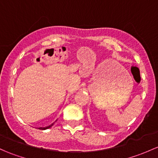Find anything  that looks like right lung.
I'll return each mask as SVG.
<instances>
[{"instance_id":"1","label":"right lung","mask_w":158,"mask_h":158,"mask_svg":"<svg viewBox=\"0 0 158 158\" xmlns=\"http://www.w3.org/2000/svg\"><path fill=\"white\" fill-rule=\"evenodd\" d=\"M56 121H57V119H56ZM56 121H55V122H56ZM55 122H54V123H51V125L48 126V127H39V129H41V130H45V129H49V128H51V127H52V126L54 125V123H55Z\"/></svg>"}]
</instances>
